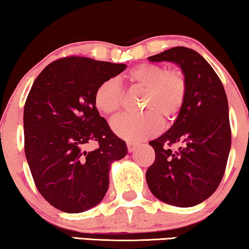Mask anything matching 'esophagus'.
Instances as JSON below:
<instances>
[{
  "instance_id": "esophagus-1",
  "label": "esophagus",
  "mask_w": 249,
  "mask_h": 249,
  "mask_svg": "<svg viewBox=\"0 0 249 249\" xmlns=\"http://www.w3.org/2000/svg\"><path fill=\"white\" fill-rule=\"evenodd\" d=\"M127 146H128V151L131 153L138 147V144H136V142H127Z\"/></svg>"
}]
</instances>
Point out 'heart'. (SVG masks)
<instances>
[{
  "label": "heart",
  "instance_id": "obj_1",
  "mask_svg": "<svg viewBox=\"0 0 249 249\" xmlns=\"http://www.w3.org/2000/svg\"><path fill=\"white\" fill-rule=\"evenodd\" d=\"M128 80L145 89L141 114H122L111 121V128L119 137L139 142L158 135L162 120H175L185 104L187 80L182 71L168 70L160 64L142 63L127 74ZM124 90L115 78L98 85L94 93V105L101 113L110 115L120 110Z\"/></svg>",
  "mask_w": 249,
  "mask_h": 249
}]
</instances>
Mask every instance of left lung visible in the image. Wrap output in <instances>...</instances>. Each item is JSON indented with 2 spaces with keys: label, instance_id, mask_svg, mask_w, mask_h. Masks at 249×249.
I'll use <instances>...</instances> for the list:
<instances>
[{
  "label": "left lung",
  "instance_id": "obj_1",
  "mask_svg": "<svg viewBox=\"0 0 249 249\" xmlns=\"http://www.w3.org/2000/svg\"><path fill=\"white\" fill-rule=\"evenodd\" d=\"M148 60L178 64L187 80V96L171 128L149 142L155 161L146 171V181L162 202L195 206L215 192L226 171L231 147L226 91L210 63L192 49L172 47ZM173 143L179 146L176 151L169 148Z\"/></svg>",
  "mask_w": 249,
  "mask_h": 249
}]
</instances>
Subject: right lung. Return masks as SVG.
I'll return each mask as SVG.
<instances>
[{"mask_svg": "<svg viewBox=\"0 0 249 249\" xmlns=\"http://www.w3.org/2000/svg\"><path fill=\"white\" fill-rule=\"evenodd\" d=\"M127 66L69 56L50 63L34 81L23 108L25 154L44 198L66 213H81L103 199L114 161L128 153L94 105L105 79ZM96 143L94 151L87 150Z\"/></svg>", "mask_w": 249, "mask_h": 249, "instance_id": "add662e5", "label": "right lung"}]
</instances>
